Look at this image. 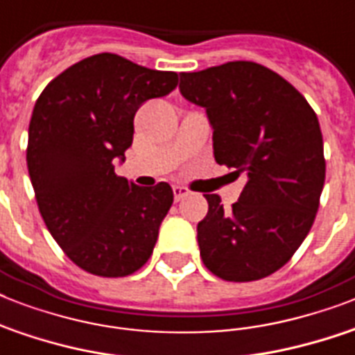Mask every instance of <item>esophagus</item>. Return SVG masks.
Listing matches in <instances>:
<instances>
[{"label": "esophagus", "mask_w": 355, "mask_h": 355, "mask_svg": "<svg viewBox=\"0 0 355 355\" xmlns=\"http://www.w3.org/2000/svg\"><path fill=\"white\" fill-rule=\"evenodd\" d=\"M188 193L189 191L184 188V186H175V188H173V195H175V200H177V202L178 200H182Z\"/></svg>", "instance_id": "1"}]
</instances>
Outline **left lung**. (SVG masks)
I'll return each instance as SVG.
<instances>
[{
    "label": "left lung",
    "mask_w": 355,
    "mask_h": 355,
    "mask_svg": "<svg viewBox=\"0 0 355 355\" xmlns=\"http://www.w3.org/2000/svg\"><path fill=\"white\" fill-rule=\"evenodd\" d=\"M180 92L206 108L217 164L245 177L232 210L206 195L197 225L202 263L221 280H261L313 227L326 177L317 114L291 83L250 60L180 73Z\"/></svg>",
    "instance_id": "1"
}]
</instances>
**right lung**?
I'll return each instance as SVG.
<instances>
[{
  "label": "right lung",
  "mask_w": 355,
  "mask_h": 355,
  "mask_svg": "<svg viewBox=\"0 0 355 355\" xmlns=\"http://www.w3.org/2000/svg\"><path fill=\"white\" fill-rule=\"evenodd\" d=\"M177 85L175 71L99 53L64 69L36 99L27 141L36 205L58 247L90 275L128 276L153 254L171 186L139 188L116 175L114 160L132 145L138 108Z\"/></svg>",
  "instance_id": "1"
}]
</instances>
